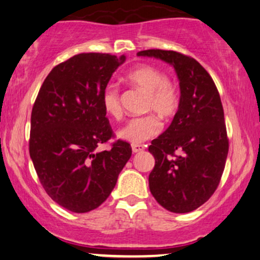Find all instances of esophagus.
<instances>
[{"mask_svg": "<svg viewBox=\"0 0 260 260\" xmlns=\"http://www.w3.org/2000/svg\"><path fill=\"white\" fill-rule=\"evenodd\" d=\"M145 149V145L143 144H132V151L133 153H140Z\"/></svg>", "mask_w": 260, "mask_h": 260, "instance_id": "esophagus-1", "label": "esophagus"}]
</instances>
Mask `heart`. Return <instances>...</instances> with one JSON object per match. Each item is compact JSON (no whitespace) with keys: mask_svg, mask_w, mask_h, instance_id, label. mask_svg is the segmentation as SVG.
Returning <instances> with one entry per match:
<instances>
[{"mask_svg":"<svg viewBox=\"0 0 260 260\" xmlns=\"http://www.w3.org/2000/svg\"><path fill=\"white\" fill-rule=\"evenodd\" d=\"M126 79L148 92L147 110H153L162 118L174 117L180 109L181 92L175 83L166 79L165 73L151 64H139L126 74ZM101 103L105 112L113 118H120L122 109L120 95L116 86L107 85L103 92ZM161 131V122L156 115L138 116L131 118L117 132L118 138L126 142L139 144L156 136Z\"/></svg>","mask_w":260,"mask_h":260,"instance_id":"heart-1","label":"heart"}]
</instances>
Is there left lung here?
Returning <instances> with one entry per match:
<instances>
[{"label":"left lung","instance_id":"8db88e82","mask_svg":"<svg viewBox=\"0 0 260 260\" xmlns=\"http://www.w3.org/2000/svg\"><path fill=\"white\" fill-rule=\"evenodd\" d=\"M137 55L171 64L180 80V109L149 147L155 157L149 188L161 207L189 213L213 196L225 169L229 139L219 91L207 71L189 56L165 50Z\"/></svg>","mask_w":260,"mask_h":260}]
</instances>
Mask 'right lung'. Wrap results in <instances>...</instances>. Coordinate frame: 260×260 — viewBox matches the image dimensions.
<instances>
[{"mask_svg": "<svg viewBox=\"0 0 260 260\" xmlns=\"http://www.w3.org/2000/svg\"><path fill=\"white\" fill-rule=\"evenodd\" d=\"M126 56L79 53L52 68L31 111L29 153L53 202L88 213L106 201L132 155L127 142L98 151L112 128L101 98Z\"/></svg>", "mask_w": 260, "mask_h": 260, "instance_id": "1", "label": "right lung"}]
</instances>
